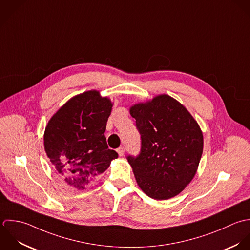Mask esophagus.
Listing matches in <instances>:
<instances>
[{
	"label": "esophagus",
	"mask_w": 250,
	"mask_h": 250,
	"mask_svg": "<svg viewBox=\"0 0 250 250\" xmlns=\"http://www.w3.org/2000/svg\"><path fill=\"white\" fill-rule=\"evenodd\" d=\"M124 152H125V148L123 146H120L119 148H117V153L119 156H123Z\"/></svg>",
	"instance_id": "esophagus-1"
}]
</instances>
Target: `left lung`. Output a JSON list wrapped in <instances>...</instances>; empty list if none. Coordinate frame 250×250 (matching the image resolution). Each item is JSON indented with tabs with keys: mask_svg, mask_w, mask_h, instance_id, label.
<instances>
[{
	"mask_svg": "<svg viewBox=\"0 0 250 250\" xmlns=\"http://www.w3.org/2000/svg\"><path fill=\"white\" fill-rule=\"evenodd\" d=\"M141 135V152L127 156L141 189L150 198L179 194L196 174L204 146L203 133L189 111L168 95L130 108Z\"/></svg>",
	"mask_w": 250,
	"mask_h": 250,
	"instance_id": "8db88e82",
	"label": "left lung"
}]
</instances>
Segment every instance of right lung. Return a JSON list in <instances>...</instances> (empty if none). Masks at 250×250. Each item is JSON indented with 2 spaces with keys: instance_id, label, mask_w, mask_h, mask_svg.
<instances>
[{
  "instance_id": "right-lung-1",
  "label": "right lung",
  "mask_w": 250,
  "mask_h": 250,
  "mask_svg": "<svg viewBox=\"0 0 250 250\" xmlns=\"http://www.w3.org/2000/svg\"><path fill=\"white\" fill-rule=\"evenodd\" d=\"M111 107L108 98L91 90L69 100L47 123L46 155L58 174L76 189H85L118 157L104 135Z\"/></svg>"
}]
</instances>
